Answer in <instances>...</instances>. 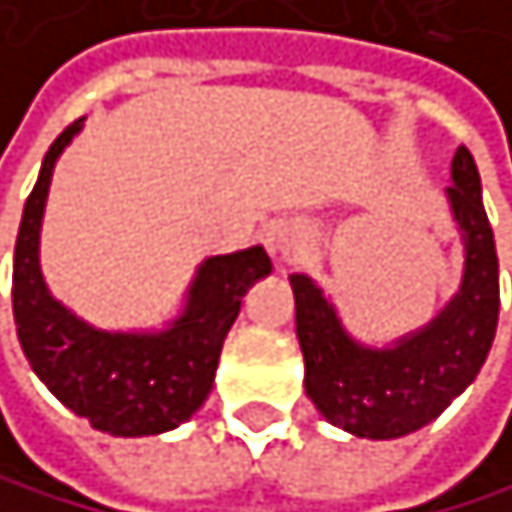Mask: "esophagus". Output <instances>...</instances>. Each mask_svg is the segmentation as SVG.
<instances>
[{
	"mask_svg": "<svg viewBox=\"0 0 512 512\" xmlns=\"http://www.w3.org/2000/svg\"><path fill=\"white\" fill-rule=\"evenodd\" d=\"M267 251L274 254L280 264H296L306 254V235L293 226H283L267 238Z\"/></svg>",
	"mask_w": 512,
	"mask_h": 512,
	"instance_id": "1",
	"label": "esophagus"
}]
</instances>
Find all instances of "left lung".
Here are the masks:
<instances>
[{
    "instance_id": "left-lung-1",
    "label": "left lung",
    "mask_w": 512,
    "mask_h": 512,
    "mask_svg": "<svg viewBox=\"0 0 512 512\" xmlns=\"http://www.w3.org/2000/svg\"><path fill=\"white\" fill-rule=\"evenodd\" d=\"M449 178L446 200L462 235L465 270L459 293L424 328L385 347L363 344L312 277H290L306 395L328 424L363 440H398L427 427L475 382L494 344L497 248L481 203L478 165L465 146L452 155Z\"/></svg>"
}]
</instances>
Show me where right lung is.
Returning <instances> with one entry per match:
<instances>
[{"label":"right lung","mask_w":512,"mask_h":512,"mask_svg":"<svg viewBox=\"0 0 512 512\" xmlns=\"http://www.w3.org/2000/svg\"><path fill=\"white\" fill-rule=\"evenodd\" d=\"M79 130L82 120L53 139L21 213L12 270L18 341L37 379L95 430L155 436L191 420L210 395L222 341L238 318L242 296L270 274V258L261 245L206 258L187 286L181 315L162 331L88 325L50 293L40 270V222L53 168Z\"/></svg>","instance_id":"right-lung-1"}]
</instances>
